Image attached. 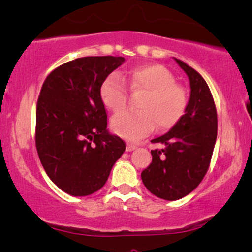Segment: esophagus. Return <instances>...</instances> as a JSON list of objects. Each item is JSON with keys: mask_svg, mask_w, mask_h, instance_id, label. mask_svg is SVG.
I'll return each mask as SVG.
<instances>
[{"mask_svg": "<svg viewBox=\"0 0 252 252\" xmlns=\"http://www.w3.org/2000/svg\"><path fill=\"white\" fill-rule=\"evenodd\" d=\"M135 149H136V145L135 144H131V143L126 144V151H132V150H135Z\"/></svg>", "mask_w": 252, "mask_h": 252, "instance_id": "34e87169", "label": "esophagus"}]
</instances>
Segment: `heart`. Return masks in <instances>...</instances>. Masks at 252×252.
<instances>
[{
	"instance_id": "obj_1",
	"label": "heart",
	"mask_w": 252,
	"mask_h": 252,
	"mask_svg": "<svg viewBox=\"0 0 252 252\" xmlns=\"http://www.w3.org/2000/svg\"><path fill=\"white\" fill-rule=\"evenodd\" d=\"M126 82L134 93H144L138 101L141 110H126L111 118L115 134L129 141H137L155 129L168 130L181 120L188 105L186 90L176 84L174 74L156 63L131 68L122 77L111 74L103 81L99 96L110 111L126 107L128 92Z\"/></svg>"
}]
</instances>
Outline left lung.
<instances>
[{
	"label": "left lung",
	"mask_w": 252,
	"mask_h": 252,
	"mask_svg": "<svg viewBox=\"0 0 252 252\" xmlns=\"http://www.w3.org/2000/svg\"><path fill=\"white\" fill-rule=\"evenodd\" d=\"M175 61L189 77V102L181 120L151 141L163 147L151 150L153 160L141 174L145 188L166 201L189 195L201 183L217 138L216 107L207 82L183 61Z\"/></svg>",
	"instance_id": "1"
}]
</instances>
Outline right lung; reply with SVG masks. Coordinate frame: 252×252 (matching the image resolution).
Returning a JSON list of instances; mask_svg holds the SVG:
<instances>
[{"mask_svg": "<svg viewBox=\"0 0 252 252\" xmlns=\"http://www.w3.org/2000/svg\"><path fill=\"white\" fill-rule=\"evenodd\" d=\"M124 57H81L45 78L36 107V149L49 178L71 196L104 186L126 143L107 130L103 81Z\"/></svg>", "mask_w": 252, "mask_h": 252, "instance_id": "right-lung-1", "label": "right lung"}]
</instances>
